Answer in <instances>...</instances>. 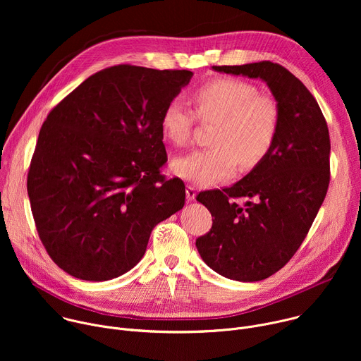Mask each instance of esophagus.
Returning a JSON list of instances; mask_svg holds the SVG:
<instances>
[{"mask_svg": "<svg viewBox=\"0 0 361 361\" xmlns=\"http://www.w3.org/2000/svg\"><path fill=\"white\" fill-rule=\"evenodd\" d=\"M185 195H187V200H188V201H192V200L195 198V195H197V190H195V187H192V185H187Z\"/></svg>", "mask_w": 361, "mask_h": 361, "instance_id": "esophagus-1", "label": "esophagus"}]
</instances>
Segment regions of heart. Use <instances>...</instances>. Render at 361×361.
I'll return each mask as SVG.
<instances>
[{"label": "heart", "instance_id": "1", "mask_svg": "<svg viewBox=\"0 0 361 361\" xmlns=\"http://www.w3.org/2000/svg\"><path fill=\"white\" fill-rule=\"evenodd\" d=\"M192 101L195 113L180 99L167 102L161 114L163 135L174 145H185L197 114L200 121L214 123L213 147L174 159L171 169L177 177L210 187L230 180L237 163L248 170L267 157L280 127V110L271 97L248 81L217 78L197 88Z\"/></svg>", "mask_w": 361, "mask_h": 361}]
</instances>
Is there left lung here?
<instances>
[{
    "label": "left lung",
    "instance_id": "obj_1",
    "mask_svg": "<svg viewBox=\"0 0 361 361\" xmlns=\"http://www.w3.org/2000/svg\"><path fill=\"white\" fill-rule=\"evenodd\" d=\"M213 70L262 78L280 110L267 157L231 187L197 195L213 226L195 240L204 263L237 281H260L283 269L310 230L330 183V135L313 94L277 63L214 66ZM247 196L243 209L231 200Z\"/></svg>",
    "mask_w": 361,
    "mask_h": 361
}]
</instances>
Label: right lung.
Segmentation results:
<instances>
[{"label":"right lung","instance_id":"right-lung-1","mask_svg":"<svg viewBox=\"0 0 361 361\" xmlns=\"http://www.w3.org/2000/svg\"><path fill=\"white\" fill-rule=\"evenodd\" d=\"M188 70L120 64L101 70L49 111L27 190L48 255L75 279L131 270L160 221L183 209L185 187L167 180L161 114Z\"/></svg>","mask_w":361,"mask_h":361}]
</instances>
